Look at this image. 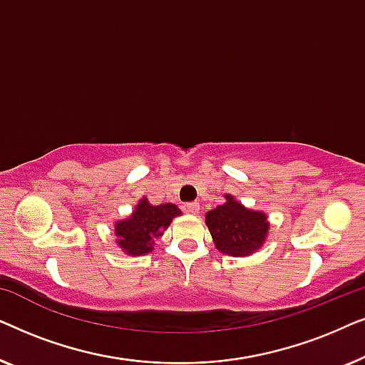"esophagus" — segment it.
<instances>
[{"instance_id": "1", "label": "esophagus", "mask_w": 365, "mask_h": 365, "mask_svg": "<svg viewBox=\"0 0 365 365\" xmlns=\"http://www.w3.org/2000/svg\"><path fill=\"white\" fill-rule=\"evenodd\" d=\"M186 211L191 212V214H197L199 211H201V204H199L197 201L187 202V204H186Z\"/></svg>"}]
</instances>
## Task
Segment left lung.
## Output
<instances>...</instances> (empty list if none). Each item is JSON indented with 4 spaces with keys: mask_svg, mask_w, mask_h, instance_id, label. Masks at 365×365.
Returning <instances> with one entry per match:
<instances>
[{
    "mask_svg": "<svg viewBox=\"0 0 365 365\" xmlns=\"http://www.w3.org/2000/svg\"><path fill=\"white\" fill-rule=\"evenodd\" d=\"M206 226L219 252L244 257L262 247L267 237V216L251 211L226 194V202L206 214Z\"/></svg>",
    "mask_w": 365,
    "mask_h": 365,
    "instance_id": "obj_1",
    "label": "left lung"
}]
</instances>
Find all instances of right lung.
<instances>
[{"mask_svg": "<svg viewBox=\"0 0 365 365\" xmlns=\"http://www.w3.org/2000/svg\"><path fill=\"white\" fill-rule=\"evenodd\" d=\"M181 214L176 204H159L153 206L143 197L131 216L116 222L118 246L131 256H143L153 251L154 237H161L173 219Z\"/></svg>", "mask_w": 365, "mask_h": 365, "instance_id": "1", "label": "right lung"}]
</instances>
